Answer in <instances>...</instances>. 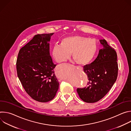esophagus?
<instances>
[{
  "mask_svg": "<svg viewBox=\"0 0 131 131\" xmlns=\"http://www.w3.org/2000/svg\"><path fill=\"white\" fill-rule=\"evenodd\" d=\"M77 67H78V66H77Z\"/></svg>",
  "mask_w": 131,
  "mask_h": 131,
  "instance_id": "1",
  "label": "esophagus"
}]
</instances>
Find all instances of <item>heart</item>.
I'll list each match as a JSON object with an SVG mask.
<instances>
[{
    "instance_id": "b5f03b06",
    "label": "heart",
    "mask_w": 131,
    "mask_h": 131,
    "mask_svg": "<svg viewBox=\"0 0 131 131\" xmlns=\"http://www.w3.org/2000/svg\"><path fill=\"white\" fill-rule=\"evenodd\" d=\"M98 48L95 39L81 36L66 37L62 39L61 45H55L52 50L54 59L58 63L66 61L72 53V58L79 64L89 63L94 57Z\"/></svg>"
}]
</instances>
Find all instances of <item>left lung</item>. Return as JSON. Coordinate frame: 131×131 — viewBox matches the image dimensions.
<instances>
[{
  "mask_svg": "<svg viewBox=\"0 0 131 131\" xmlns=\"http://www.w3.org/2000/svg\"><path fill=\"white\" fill-rule=\"evenodd\" d=\"M103 48L96 59L83 66L88 76L86 86L77 88L80 98L85 102L93 103L103 98L116 82L118 72L116 51L105 39L100 40Z\"/></svg>",
  "mask_w": 131,
  "mask_h": 131,
  "instance_id": "8db88e82",
  "label": "left lung"
}]
</instances>
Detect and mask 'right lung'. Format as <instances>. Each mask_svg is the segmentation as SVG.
I'll use <instances>...</instances> for the list:
<instances>
[{
  "mask_svg": "<svg viewBox=\"0 0 131 131\" xmlns=\"http://www.w3.org/2000/svg\"><path fill=\"white\" fill-rule=\"evenodd\" d=\"M53 34L35 35L20 50L16 60L17 76L25 91L42 103L53 100L59 86L48 43Z\"/></svg>",
  "mask_w": 131,
  "mask_h": 131,
  "instance_id": "add662e5",
  "label": "right lung"
}]
</instances>
